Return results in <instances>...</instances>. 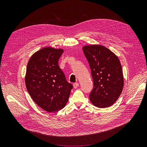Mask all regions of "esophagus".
I'll use <instances>...</instances> for the list:
<instances>
[{"label": "esophagus", "instance_id": "1", "mask_svg": "<svg viewBox=\"0 0 147 147\" xmlns=\"http://www.w3.org/2000/svg\"><path fill=\"white\" fill-rule=\"evenodd\" d=\"M78 86H79V84H78V83H74V84H73V86H74V88H75V89H76V88H77L78 87Z\"/></svg>", "mask_w": 147, "mask_h": 147}]
</instances>
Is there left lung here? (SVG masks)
I'll return each instance as SVG.
<instances>
[{"label": "left lung", "mask_w": 147, "mask_h": 147, "mask_svg": "<svg viewBox=\"0 0 147 147\" xmlns=\"http://www.w3.org/2000/svg\"><path fill=\"white\" fill-rule=\"evenodd\" d=\"M83 51L94 82L90 101L97 107H109L118 100L124 86L123 69L118 57L100 45L84 46Z\"/></svg>", "instance_id": "1"}]
</instances>
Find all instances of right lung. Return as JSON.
<instances>
[{"mask_svg": "<svg viewBox=\"0 0 147 147\" xmlns=\"http://www.w3.org/2000/svg\"><path fill=\"white\" fill-rule=\"evenodd\" d=\"M63 52L61 48H43L30 57L26 68L25 83L29 94L48 112L63 109L73 88L58 65Z\"/></svg>", "mask_w": 147, "mask_h": 147, "instance_id": "1", "label": "right lung"}]
</instances>
